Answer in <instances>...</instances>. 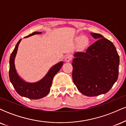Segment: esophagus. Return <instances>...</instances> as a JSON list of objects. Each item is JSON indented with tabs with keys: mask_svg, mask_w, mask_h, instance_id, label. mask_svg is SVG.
Listing matches in <instances>:
<instances>
[{
	"mask_svg": "<svg viewBox=\"0 0 126 126\" xmlns=\"http://www.w3.org/2000/svg\"><path fill=\"white\" fill-rule=\"evenodd\" d=\"M72 59V56L70 54H68L67 56H66L65 57V61L66 62H69Z\"/></svg>",
	"mask_w": 126,
	"mask_h": 126,
	"instance_id": "1",
	"label": "esophagus"
}]
</instances>
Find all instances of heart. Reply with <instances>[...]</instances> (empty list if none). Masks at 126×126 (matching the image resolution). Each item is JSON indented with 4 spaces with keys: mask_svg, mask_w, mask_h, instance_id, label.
I'll return each mask as SVG.
<instances>
[{
    "mask_svg": "<svg viewBox=\"0 0 126 126\" xmlns=\"http://www.w3.org/2000/svg\"><path fill=\"white\" fill-rule=\"evenodd\" d=\"M76 41L79 42L81 41V44L82 45H86L88 44V40L86 38H85L83 36H80V37H78L77 38H76Z\"/></svg>",
    "mask_w": 126,
    "mask_h": 126,
    "instance_id": "b5f03b06",
    "label": "heart"
}]
</instances>
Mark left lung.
Listing matches in <instances>:
<instances>
[{
  "label": "left lung",
  "mask_w": 126,
  "mask_h": 126,
  "mask_svg": "<svg viewBox=\"0 0 126 126\" xmlns=\"http://www.w3.org/2000/svg\"><path fill=\"white\" fill-rule=\"evenodd\" d=\"M90 34L98 40L85 52L75 53L72 78L82 94L95 96L108 92L117 81L120 58L112 42L99 34Z\"/></svg>",
  "instance_id": "left-lung-1"
}]
</instances>
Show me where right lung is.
<instances>
[{
    "instance_id": "add662e5",
    "label": "right lung",
    "mask_w": 126,
    "mask_h": 126,
    "mask_svg": "<svg viewBox=\"0 0 126 126\" xmlns=\"http://www.w3.org/2000/svg\"><path fill=\"white\" fill-rule=\"evenodd\" d=\"M41 32H34L32 34L24 37H31L35 34H41ZM22 39L19 40L16 45L14 51H12L9 59V79L14 88L19 95L30 98V99H40L46 96L49 93L51 88L52 81L55 75L61 69L63 62H60L53 65L49 69L48 72L41 80L35 82H26L18 75L15 67V60L19 44Z\"/></svg>"
}]
</instances>
